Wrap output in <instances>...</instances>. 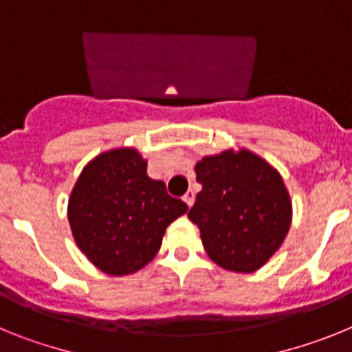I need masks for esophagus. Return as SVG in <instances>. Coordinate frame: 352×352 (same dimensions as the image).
<instances>
[{
  "mask_svg": "<svg viewBox=\"0 0 352 352\" xmlns=\"http://www.w3.org/2000/svg\"><path fill=\"white\" fill-rule=\"evenodd\" d=\"M183 201H185L186 206H188V208L194 206V201H195V194H194V192H192V190L186 192V194L183 195Z\"/></svg>",
  "mask_w": 352,
  "mask_h": 352,
  "instance_id": "34e87169",
  "label": "esophagus"
}]
</instances>
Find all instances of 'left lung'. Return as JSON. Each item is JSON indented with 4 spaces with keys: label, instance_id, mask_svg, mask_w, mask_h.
Listing matches in <instances>:
<instances>
[{
    "label": "left lung",
    "instance_id": "8db88e82",
    "mask_svg": "<svg viewBox=\"0 0 352 352\" xmlns=\"http://www.w3.org/2000/svg\"><path fill=\"white\" fill-rule=\"evenodd\" d=\"M203 190L188 219L220 268L254 273L282 247L292 203L280 173L247 148H229L195 164Z\"/></svg>",
    "mask_w": 352,
    "mask_h": 352
}]
</instances>
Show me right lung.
Masks as SVG:
<instances>
[{
    "label": "right lung",
    "mask_w": 352,
    "mask_h": 352,
    "mask_svg": "<svg viewBox=\"0 0 352 352\" xmlns=\"http://www.w3.org/2000/svg\"><path fill=\"white\" fill-rule=\"evenodd\" d=\"M135 148H113L84 166L68 197L74 241L93 266L113 276L132 275L153 261L167 226L188 211L146 173Z\"/></svg>",
    "instance_id": "1"
}]
</instances>
